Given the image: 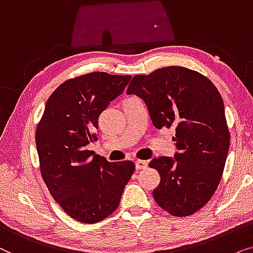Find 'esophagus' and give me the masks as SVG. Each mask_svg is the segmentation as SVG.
I'll use <instances>...</instances> for the list:
<instances>
[{
    "mask_svg": "<svg viewBox=\"0 0 253 253\" xmlns=\"http://www.w3.org/2000/svg\"><path fill=\"white\" fill-rule=\"evenodd\" d=\"M135 167H136V170H144L148 168V162L139 160L135 162Z\"/></svg>",
    "mask_w": 253,
    "mask_h": 253,
    "instance_id": "esophagus-1",
    "label": "esophagus"
}]
</instances>
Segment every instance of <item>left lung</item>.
<instances>
[{
	"label": "left lung",
	"mask_w": 253,
	"mask_h": 253,
	"mask_svg": "<svg viewBox=\"0 0 253 253\" xmlns=\"http://www.w3.org/2000/svg\"><path fill=\"white\" fill-rule=\"evenodd\" d=\"M127 95L146 103L156 128L176 127L173 158L155 157L149 163L161 176L153 195L169 214L192 215L216 191L230 146L220 92L198 72L170 66L134 76Z\"/></svg>",
	"instance_id": "obj_1"
}]
</instances>
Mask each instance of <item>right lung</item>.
Returning <instances> with one entry per match:
<instances>
[{"instance_id": "obj_1", "label": "right lung", "mask_w": 253, "mask_h": 253, "mask_svg": "<svg viewBox=\"0 0 253 253\" xmlns=\"http://www.w3.org/2000/svg\"><path fill=\"white\" fill-rule=\"evenodd\" d=\"M130 75L95 72L63 82L47 100L37 126L40 171L53 199L82 223H96L119 206L135 170L87 150L96 140L99 114L121 95Z\"/></svg>"}]
</instances>
